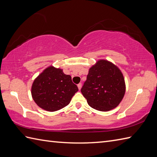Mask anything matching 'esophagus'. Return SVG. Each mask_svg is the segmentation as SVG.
Segmentation results:
<instances>
[{"label":"esophagus","mask_w":157,"mask_h":157,"mask_svg":"<svg viewBox=\"0 0 157 157\" xmlns=\"http://www.w3.org/2000/svg\"><path fill=\"white\" fill-rule=\"evenodd\" d=\"M78 87L79 90L81 89V88H82V84H81V83H79V84H78Z\"/></svg>","instance_id":"34e87169"}]
</instances>
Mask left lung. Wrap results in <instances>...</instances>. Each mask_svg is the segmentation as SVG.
<instances>
[{
    "label": "left lung",
    "mask_w": 157,
    "mask_h": 157,
    "mask_svg": "<svg viewBox=\"0 0 157 157\" xmlns=\"http://www.w3.org/2000/svg\"><path fill=\"white\" fill-rule=\"evenodd\" d=\"M81 92L92 108L108 111L117 107L124 96V78L113 63L99 60L90 68Z\"/></svg>",
    "instance_id": "obj_1"
}]
</instances>
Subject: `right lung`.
I'll return each mask as SVG.
<instances>
[{"label":"right lung","instance_id":"right-lung-1","mask_svg":"<svg viewBox=\"0 0 157 157\" xmlns=\"http://www.w3.org/2000/svg\"><path fill=\"white\" fill-rule=\"evenodd\" d=\"M78 91L71 76L65 74L61 69L50 66L34 79L31 92L38 106L48 111H56L68 105Z\"/></svg>","mask_w":157,"mask_h":157}]
</instances>
